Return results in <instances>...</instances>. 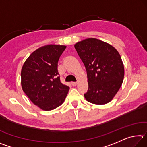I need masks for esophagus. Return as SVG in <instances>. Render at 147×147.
Here are the masks:
<instances>
[{
	"label": "esophagus",
	"instance_id": "obj_1",
	"mask_svg": "<svg viewBox=\"0 0 147 147\" xmlns=\"http://www.w3.org/2000/svg\"><path fill=\"white\" fill-rule=\"evenodd\" d=\"M71 84L73 86H76L77 85V82H72Z\"/></svg>",
	"mask_w": 147,
	"mask_h": 147
}]
</instances>
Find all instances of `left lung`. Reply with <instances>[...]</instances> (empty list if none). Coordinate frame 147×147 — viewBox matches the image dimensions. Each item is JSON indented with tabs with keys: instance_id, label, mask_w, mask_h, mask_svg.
<instances>
[{
	"instance_id": "obj_1",
	"label": "left lung",
	"mask_w": 147,
	"mask_h": 147,
	"mask_svg": "<svg viewBox=\"0 0 147 147\" xmlns=\"http://www.w3.org/2000/svg\"><path fill=\"white\" fill-rule=\"evenodd\" d=\"M74 47L87 71L88 90L84 94L86 99L94 104L109 102L124 78L120 54L111 45L94 38L78 42Z\"/></svg>"
}]
</instances>
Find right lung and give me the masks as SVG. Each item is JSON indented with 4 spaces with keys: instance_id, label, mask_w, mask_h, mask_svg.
I'll return each mask as SVG.
<instances>
[{
    "instance_id": "add662e5",
    "label": "right lung",
    "mask_w": 147,
    "mask_h": 147,
    "mask_svg": "<svg viewBox=\"0 0 147 147\" xmlns=\"http://www.w3.org/2000/svg\"><path fill=\"white\" fill-rule=\"evenodd\" d=\"M65 45H48L33 52L21 70L22 89L35 105L45 111L61 105L69 88L62 84L58 71Z\"/></svg>"
}]
</instances>
